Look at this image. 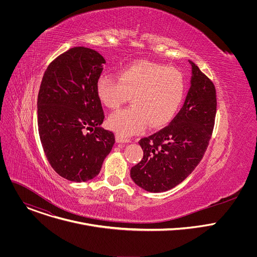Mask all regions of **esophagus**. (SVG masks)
<instances>
[{
  "label": "esophagus",
  "instance_id": "1",
  "mask_svg": "<svg viewBox=\"0 0 257 257\" xmlns=\"http://www.w3.org/2000/svg\"><path fill=\"white\" fill-rule=\"evenodd\" d=\"M116 141L118 142V143H124V142H128L129 140L128 139H125V138H123L122 136H120V135H116Z\"/></svg>",
  "mask_w": 257,
  "mask_h": 257
}]
</instances>
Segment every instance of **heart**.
<instances>
[{
  "label": "heart",
  "instance_id": "heart-1",
  "mask_svg": "<svg viewBox=\"0 0 257 257\" xmlns=\"http://www.w3.org/2000/svg\"><path fill=\"white\" fill-rule=\"evenodd\" d=\"M184 79L175 68L152 62H136L119 72L99 77L96 90L100 101L116 109L131 96L130 107L108 117V127L123 138L166 125L177 113L184 95Z\"/></svg>",
  "mask_w": 257,
  "mask_h": 257
}]
</instances>
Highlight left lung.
<instances>
[{
    "label": "left lung",
    "mask_w": 257,
    "mask_h": 257,
    "mask_svg": "<svg viewBox=\"0 0 257 257\" xmlns=\"http://www.w3.org/2000/svg\"><path fill=\"white\" fill-rule=\"evenodd\" d=\"M192 67L185 102L172 122L139 140L142 160L131 168L136 185L149 192L168 191L184 181L207 149L216 113L215 88L199 68Z\"/></svg>",
    "instance_id": "obj_1"
}]
</instances>
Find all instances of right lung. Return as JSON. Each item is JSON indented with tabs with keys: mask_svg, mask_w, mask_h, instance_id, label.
Masks as SVG:
<instances>
[{
	"mask_svg": "<svg viewBox=\"0 0 257 257\" xmlns=\"http://www.w3.org/2000/svg\"><path fill=\"white\" fill-rule=\"evenodd\" d=\"M103 64L96 51L75 47L55 59L42 80L38 125L43 149L56 173L72 182L96 177L115 143L114 133L100 127L104 114L96 84Z\"/></svg>",
	"mask_w": 257,
	"mask_h": 257,
	"instance_id": "add662e5",
	"label": "right lung"
}]
</instances>
